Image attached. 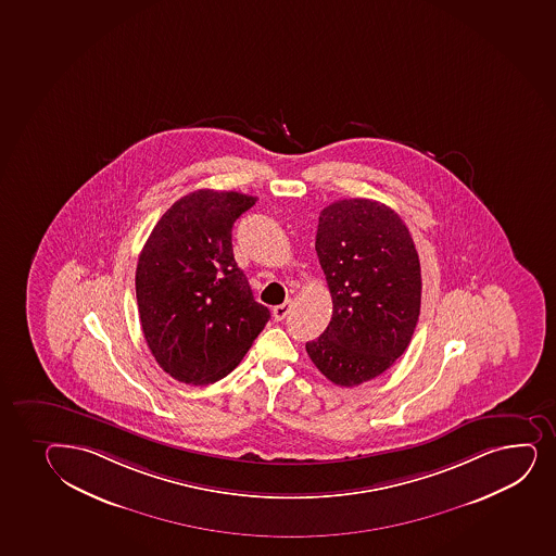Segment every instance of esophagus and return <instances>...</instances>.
<instances>
[{
  "mask_svg": "<svg viewBox=\"0 0 556 556\" xmlns=\"http://www.w3.org/2000/svg\"><path fill=\"white\" fill-rule=\"evenodd\" d=\"M293 303L292 301H285L282 305L274 306V318L277 321H282V319L287 318L290 311H292Z\"/></svg>",
  "mask_w": 556,
  "mask_h": 556,
  "instance_id": "obj_1",
  "label": "esophagus"
}]
</instances>
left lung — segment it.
<instances>
[{"mask_svg": "<svg viewBox=\"0 0 556 556\" xmlns=\"http://www.w3.org/2000/svg\"><path fill=\"white\" fill-rule=\"evenodd\" d=\"M316 251L332 318L306 342L314 366L338 387H358L405 353L421 306L419 256L400 214L374 200H340L319 214Z\"/></svg>", "mask_w": 556, "mask_h": 556, "instance_id": "1", "label": "left lung"}]
</instances>
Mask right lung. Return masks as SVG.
<instances>
[{"label":"right lung","mask_w":556,"mask_h":556,"mask_svg":"<svg viewBox=\"0 0 556 556\" xmlns=\"http://www.w3.org/2000/svg\"><path fill=\"white\" fill-rule=\"evenodd\" d=\"M240 192L198 190L175 201L138 256V314L159 366L211 384L237 368L268 324L232 255V225L255 205Z\"/></svg>","instance_id":"1"}]
</instances>
